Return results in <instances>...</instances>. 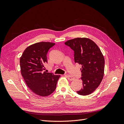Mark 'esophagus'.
<instances>
[{
    "instance_id": "obj_1",
    "label": "esophagus",
    "mask_w": 124,
    "mask_h": 124,
    "mask_svg": "<svg viewBox=\"0 0 124 124\" xmlns=\"http://www.w3.org/2000/svg\"><path fill=\"white\" fill-rule=\"evenodd\" d=\"M67 77L68 78V79L69 80H70V81H72V80H73L75 79V78L72 77V76H71L70 75H67Z\"/></svg>"
}]
</instances>
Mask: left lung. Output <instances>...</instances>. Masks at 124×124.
<instances>
[{
  "mask_svg": "<svg viewBox=\"0 0 124 124\" xmlns=\"http://www.w3.org/2000/svg\"><path fill=\"white\" fill-rule=\"evenodd\" d=\"M74 51L75 63L81 64L83 88L77 91L81 95L93 93L102 81L104 71V58L98 46L87 38H76L65 43Z\"/></svg>",
  "mask_w": 124,
  "mask_h": 124,
  "instance_id": "obj_1",
  "label": "left lung"
}]
</instances>
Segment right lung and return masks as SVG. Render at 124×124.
<instances>
[{
  "instance_id": "add662e5",
  "label": "right lung",
  "mask_w": 124,
  "mask_h": 124,
  "mask_svg": "<svg viewBox=\"0 0 124 124\" xmlns=\"http://www.w3.org/2000/svg\"><path fill=\"white\" fill-rule=\"evenodd\" d=\"M55 44L44 41L32 44L24 50L20 57L21 72L26 84L31 91L41 96L51 94L60 77V75L44 71L47 52Z\"/></svg>"
}]
</instances>
